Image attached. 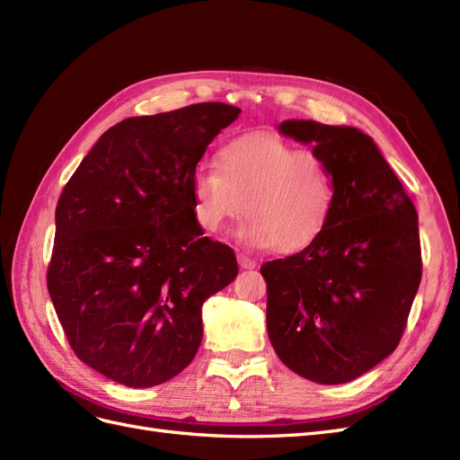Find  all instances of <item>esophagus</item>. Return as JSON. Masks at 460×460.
Wrapping results in <instances>:
<instances>
[{
  "instance_id": "obj_1",
  "label": "esophagus",
  "mask_w": 460,
  "mask_h": 460,
  "mask_svg": "<svg viewBox=\"0 0 460 460\" xmlns=\"http://www.w3.org/2000/svg\"><path fill=\"white\" fill-rule=\"evenodd\" d=\"M238 262H240V267H242V269H255V267H257V261H255V259H252V257L243 255V253H240V255H238Z\"/></svg>"
}]
</instances>
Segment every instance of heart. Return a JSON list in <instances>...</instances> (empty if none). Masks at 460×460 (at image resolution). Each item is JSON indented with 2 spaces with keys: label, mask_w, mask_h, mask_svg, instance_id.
Returning a JSON list of instances; mask_svg holds the SVG:
<instances>
[{
  "label": "heart",
  "mask_w": 460,
  "mask_h": 460,
  "mask_svg": "<svg viewBox=\"0 0 460 460\" xmlns=\"http://www.w3.org/2000/svg\"><path fill=\"white\" fill-rule=\"evenodd\" d=\"M193 217L217 234L238 220V238L249 247L294 253L324 232L336 186L324 159L269 134H245L218 151L215 166H199L191 178Z\"/></svg>",
  "instance_id": "1"
}]
</instances>
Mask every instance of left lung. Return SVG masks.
I'll use <instances>...</instances> for the list:
<instances>
[{
	"mask_svg": "<svg viewBox=\"0 0 460 460\" xmlns=\"http://www.w3.org/2000/svg\"><path fill=\"white\" fill-rule=\"evenodd\" d=\"M324 159L336 199L303 252L264 262L267 330L282 363L316 384L358 378L395 351L422 278L419 215L372 137L284 120Z\"/></svg>",
	"mask_w": 460,
	"mask_h": 460,
	"instance_id": "8db88e82",
	"label": "left lung"
}]
</instances>
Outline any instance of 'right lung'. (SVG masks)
<instances>
[{"label": "right lung", "mask_w": 460, "mask_h": 460, "mask_svg": "<svg viewBox=\"0 0 460 460\" xmlns=\"http://www.w3.org/2000/svg\"><path fill=\"white\" fill-rule=\"evenodd\" d=\"M242 111L196 103L111 127L55 208L48 289L75 355L109 380L151 387L196 357L205 299L238 276L203 235L191 178Z\"/></svg>", "instance_id": "obj_1"}]
</instances>
